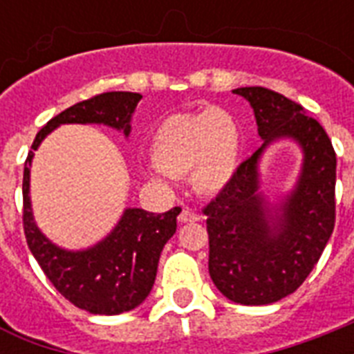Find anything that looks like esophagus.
Listing matches in <instances>:
<instances>
[{"instance_id": "34e87169", "label": "esophagus", "mask_w": 354, "mask_h": 354, "mask_svg": "<svg viewBox=\"0 0 354 354\" xmlns=\"http://www.w3.org/2000/svg\"><path fill=\"white\" fill-rule=\"evenodd\" d=\"M178 221L182 222V224H187V222H198L200 221V215L196 211H191L187 207H183L180 216H178Z\"/></svg>"}]
</instances>
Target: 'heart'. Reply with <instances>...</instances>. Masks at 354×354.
Returning a JSON list of instances; mask_svg holds the SVG:
<instances>
[{
	"label": "heart",
	"instance_id": "1",
	"mask_svg": "<svg viewBox=\"0 0 354 354\" xmlns=\"http://www.w3.org/2000/svg\"><path fill=\"white\" fill-rule=\"evenodd\" d=\"M242 152L241 127L222 108L174 113L160 122L150 143V174L169 182L189 172L198 194L215 196L233 182Z\"/></svg>",
	"mask_w": 354,
	"mask_h": 354
}]
</instances>
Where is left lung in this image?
<instances>
[{"label":"left lung","instance_id":"left-lung-1","mask_svg":"<svg viewBox=\"0 0 354 354\" xmlns=\"http://www.w3.org/2000/svg\"><path fill=\"white\" fill-rule=\"evenodd\" d=\"M255 115L261 149L204 213L209 275L230 301L270 305L296 292L313 272L335 230L336 154L329 136L297 102L266 88H236ZM288 140L302 152L285 194L262 189L263 154Z\"/></svg>","mask_w":354,"mask_h":354}]
</instances>
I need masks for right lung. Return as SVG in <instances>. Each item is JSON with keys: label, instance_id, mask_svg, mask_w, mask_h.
<instances>
[{"label": "right lung", "instance_id": "add662e5", "mask_svg": "<svg viewBox=\"0 0 354 354\" xmlns=\"http://www.w3.org/2000/svg\"><path fill=\"white\" fill-rule=\"evenodd\" d=\"M141 97L132 91H108L77 102L36 133L32 150L25 160L24 230L30 253L55 288L75 307L90 314L128 313L149 297L161 250L176 233V216L182 209L172 207L156 215L139 207H124L118 224L101 241L80 250H68L55 244L36 224L30 202V167L35 150L62 124H104L128 139Z\"/></svg>", "mask_w": 354, "mask_h": 354}]
</instances>
